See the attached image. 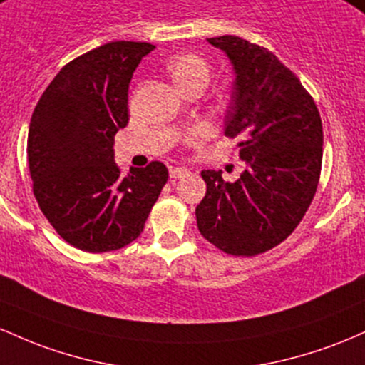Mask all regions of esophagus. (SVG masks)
Listing matches in <instances>:
<instances>
[{"instance_id":"obj_1","label":"esophagus","mask_w":365,"mask_h":365,"mask_svg":"<svg viewBox=\"0 0 365 365\" xmlns=\"http://www.w3.org/2000/svg\"><path fill=\"white\" fill-rule=\"evenodd\" d=\"M187 170L186 167H172L170 169V178L172 179H181V178H184V175L187 174Z\"/></svg>"}]
</instances>
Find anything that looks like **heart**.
<instances>
[{"label":"heart","instance_id":"1","mask_svg":"<svg viewBox=\"0 0 365 365\" xmlns=\"http://www.w3.org/2000/svg\"><path fill=\"white\" fill-rule=\"evenodd\" d=\"M169 76L174 81V84L181 89L182 93L191 91V89H203L207 88L208 81L212 76V67L203 56L198 53H181L175 55L174 58L167 65ZM200 138V130H190L184 134V141L193 143L195 139Z\"/></svg>","mask_w":365,"mask_h":365}]
</instances>
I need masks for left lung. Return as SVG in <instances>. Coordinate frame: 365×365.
Wrapping results in <instances>:
<instances>
[{
  "mask_svg": "<svg viewBox=\"0 0 365 365\" xmlns=\"http://www.w3.org/2000/svg\"><path fill=\"white\" fill-rule=\"evenodd\" d=\"M208 43L226 51L236 83L226 115L248 169L236 182L203 170L200 232L227 255L255 257L282 243L304 219L322 165V122L300 79L267 48L237 36Z\"/></svg>",
  "mask_w": 365,
  "mask_h": 365,
  "instance_id": "left-lung-1",
  "label": "left lung"
}]
</instances>
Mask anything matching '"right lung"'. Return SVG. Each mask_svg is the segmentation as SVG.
Returning a JSON list of instances; mask_svg holds the SVG:
<instances>
[{
	"label": "right lung",
	"mask_w": 365,
	"mask_h": 365,
	"mask_svg": "<svg viewBox=\"0 0 365 365\" xmlns=\"http://www.w3.org/2000/svg\"><path fill=\"white\" fill-rule=\"evenodd\" d=\"M150 43L113 41L68 61L39 98L27 136L32 191L72 247L118 250L145 229L165 186L162 162L122 174L113 136L129 122V83Z\"/></svg>",
	"instance_id": "obj_1"
}]
</instances>
